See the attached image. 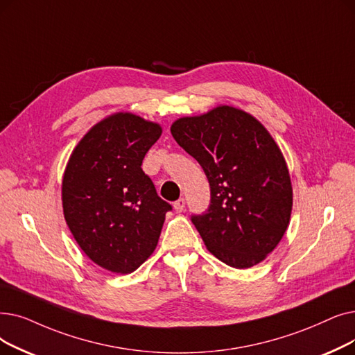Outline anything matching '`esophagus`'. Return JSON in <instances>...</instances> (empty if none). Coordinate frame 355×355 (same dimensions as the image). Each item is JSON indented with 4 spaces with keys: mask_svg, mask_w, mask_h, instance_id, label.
Instances as JSON below:
<instances>
[{
    "mask_svg": "<svg viewBox=\"0 0 355 355\" xmlns=\"http://www.w3.org/2000/svg\"><path fill=\"white\" fill-rule=\"evenodd\" d=\"M174 209H175V211H178V213L184 211V209H186V200H184L182 197L178 198L177 202H174Z\"/></svg>",
    "mask_w": 355,
    "mask_h": 355,
    "instance_id": "1",
    "label": "esophagus"
}]
</instances>
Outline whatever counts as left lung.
I'll return each instance as SVG.
<instances>
[{
    "label": "left lung",
    "mask_w": 355,
    "mask_h": 355,
    "mask_svg": "<svg viewBox=\"0 0 355 355\" xmlns=\"http://www.w3.org/2000/svg\"><path fill=\"white\" fill-rule=\"evenodd\" d=\"M171 133L209 180L210 205L191 214L207 250L234 268L261 263L282 241L293 205L288 169L271 135L229 105L178 119Z\"/></svg>",
    "instance_id": "1"
}]
</instances>
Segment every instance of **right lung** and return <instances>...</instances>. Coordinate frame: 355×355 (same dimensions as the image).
<instances>
[{
	"instance_id": "right-lung-1",
	"label": "right lung",
	"mask_w": 355,
	"mask_h": 355,
	"mask_svg": "<svg viewBox=\"0 0 355 355\" xmlns=\"http://www.w3.org/2000/svg\"><path fill=\"white\" fill-rule=\"evenodd\" d=\"M161 128L117 113L73 149L62 181L68 227L89 259L117 274L133 272L157 248L166 211L142 161Z\"/></svg>"
}]
</instances>
